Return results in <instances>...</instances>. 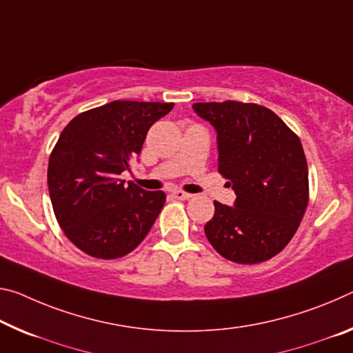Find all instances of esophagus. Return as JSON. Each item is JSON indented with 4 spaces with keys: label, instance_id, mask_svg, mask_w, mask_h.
<instances>
[{
    "label": "esophagus",
    "instance_id": "obj_1",
    "mask_svg": "<svg viewBox=\"0 0 353 353\" xmlns=\"http://www.w3.org/2000/svg\"><path fill=\"white\" fill-rule=\"evenodd\" d=\"M171 196H172V198H176V199H181V201H183V199H190V198H192V194H190V193H185V192H182V190H172V192H171Z\"/></svg>",
    "mask_w": 353,
    "mask_h": 353
}]
</instances>
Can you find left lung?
I'll return each mask as SVG.
<instances>
[{
    "instance_id": "1",
    "label": "left lung",
    "mask_w": 353,
    "mask_h": 353,
    "mask_svg": "<svg viewBox=\"0 0 353 353\" xmlns=\"http://www.w3.org/2000/svg\"><path fill=\"white\" fill-rule=\"evenodd\" d=\"M216 130L218 172L237 198L215 201L204 232L212 247L237 264L272 259L294 237L310 201L300 138L272 110L256 103H193Z\"/></svg>"
}]
</instances>
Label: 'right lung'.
<instances>
[{
    "instance_id": "obj_1",
    "label": "right lung",
    "mask_w": 353,
    "mask_h": 353,
    "mask_svg": "<svg viewBox=\"0 0 353 353\" xmlns=\"http://www.w3.org/2000/svg\"><path fill=\"white\" fill-rule=\"evenodd\" d=\"M174 103L114 100L75 116L48 160V192L65 237L97 259L135 250L163 209L166 194L119 174L139 155L150 125Z\"/></svg>"
}]
</instances>
